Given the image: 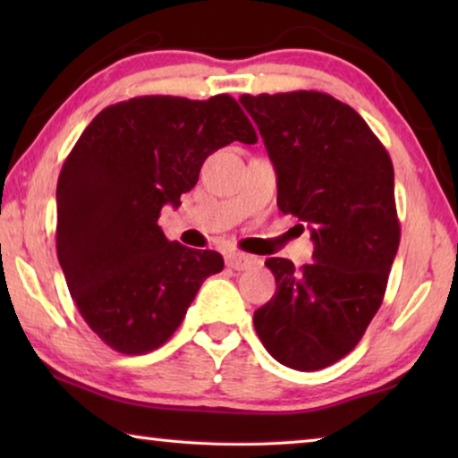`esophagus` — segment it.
<instances>
[{"label": "esophagus", "mask_w": 458, "mask_h": 458, "mask_svg": "<svg viewBox=\"0 0 458 458\" xmlns=\"http://www.w3.org/2000/svg\"><path fill=\"white\" fill-rule=\"evenodd\" d=\"M254 262H257V259L248 257V254H242V252H230V254H226V265L230 268H234V270L250 268Z\"/></svg>", "instance_id": "obj_1"}]
</instances>
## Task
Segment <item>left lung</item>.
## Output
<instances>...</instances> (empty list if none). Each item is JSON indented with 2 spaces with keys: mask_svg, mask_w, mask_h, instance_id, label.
I'll return each mask as SVG.
<instances>
[{
  "mask_svg": "<svg viewBox=\"0 0 458 458\" xmlns=\"http://www.w3.org/2000/svg\"><path fill=\"white\" fill-rule=\"evenodd\" d=\"M276 172V204L311 230V265H265L275 297L254 311L262 345L315 371L350 353L382 305L400 244L392 159L350 105L325 92L242 95Z\"/></svg>",
  "mask_w": 458,
  "mask_h": 458,
  "instance_id": "left-lung-1",
  "label": "left lung"
}]
</instances>
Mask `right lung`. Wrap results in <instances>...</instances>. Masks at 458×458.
<instances>
[{
  "label": "right lung",
  "mask_w": 458,
  "mask_h": 458,
  "mask_svg": "<svg viewBox=\"0 0 458 458\" xmlns=\"http://www.w3.org/2000/svg\"><path fill=\"white\" fill-rule=\"evenodd\" d=\"M257 143L228 95L137 97L100 111L68 155L56 188V250L89 327L114 352L157 350L224 259L167 240L165 204L198 183L208 155Z\"/></svg>",
  "instance_id": "right-lung-1"
}]
</instances>
